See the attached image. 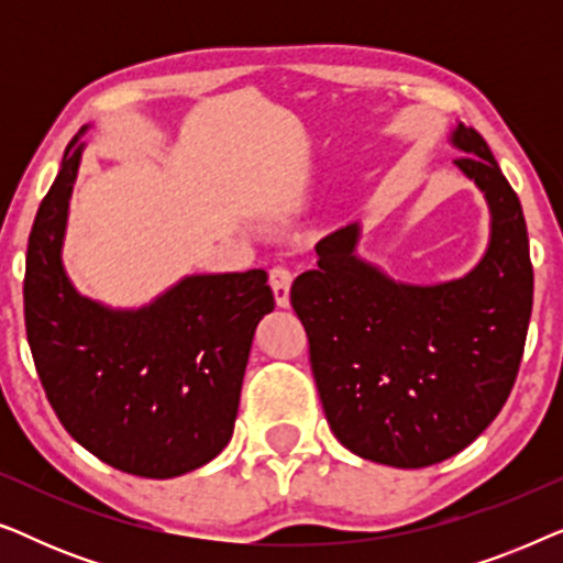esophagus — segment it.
Wrapping results in <instances>:
<instances>
[{
	"label": "esophagus",
	"instance_id": "esophagus-1",
	"mask_svg": "<svg viewBox=\"0 0 563 563\" xmlns=\"http://www.w3.org/2000/svg\"><path fill=\"white\" fill-rule=\"evenodd\" d=\"M291 279H295V274H291L287 266H274L272 272H268V282H272L276 305H279V307H287L289 305Z\"/></svg>",
	"mask_w": 563,
	"mask_h": 563
}]
</instances>
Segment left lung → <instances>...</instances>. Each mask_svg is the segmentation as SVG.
<instances>
[{
	"label": "left lung",
	"instance_id": "8db88e82",
	"mask_svg": "<svg viewBox=\"0 0 563 563\" xmlns=\"http://www.w3.org/2000/svg\"><path fill=\"white\" fill-rule=\"evenodd\" d=\"M453 161L489 205V245L461 279L418 287L356 256L361 228L314 245L318 266L291 284L322 410L361 459L422 468L464 451L510 397L533 310L520 199L489 145L459 122Z\"/></svg>",
	"mask_w": 563,
	"mask_h": 563
}]
</instances>
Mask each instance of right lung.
<instances>
[{
  "label": "right lung",
  "instance_id": "add662e5",
  "mask_svg": "<svg viewBox=\"0 0 563 563\" xmlns=\"http://www.w3.org/2000/svg\"><path fill=\"white\" fill-rule=\"evenodd\" d=\"M79 135L27 241V343L76 443L125 474L172 479L205 466L233 435L253 333L274 291L264 268H251L187 276L137 310L81 297L60 264Z\"/></svg>",
  "mask_w": 563,
  "mask_h": 563
}]
</instances>
